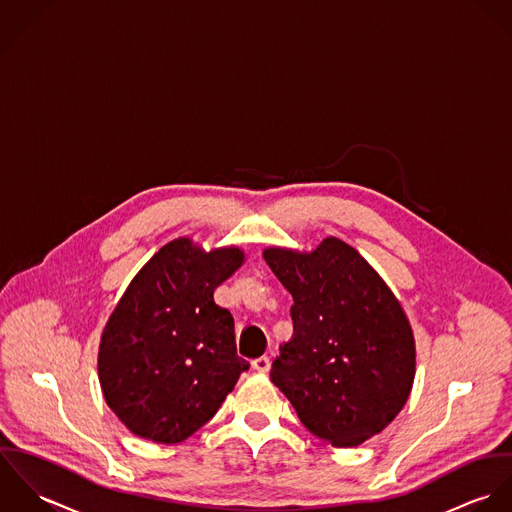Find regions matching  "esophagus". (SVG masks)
<instances>
[{
  "instance_id": "obj_1",
  "label": "esophagus",
  "mask_w": 512,
  "mask_h": 512,
  "mask_svg": "<svg viewBox=\"0 0 512 512\" xmlns=\"http://www.w3.org/2000/svg\"><path fill=\"white\" fill-rule=\"evenodd\" d=\"M269 368H271V360H269L267 356H261V358L253 360V370H257V372H261V374H267Z\"/></svg>"
}]
</instances>
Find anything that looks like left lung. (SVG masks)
I'll return each mask as SVG.
<instances>
[{
  "instance_id": "obj_1",
  "label": "left lung",
  "mask_w": 512,
  "mask_h": 512,
  "mask_svg": "<svg viewBox=\"0 0 512 512\" xmlns=\"http://www.w3.org/2000/svg\"><path fill=\"white\" fill-rule=\"evenodd\" d=\"M263 257L295 301V336L273 362V384L316 437L334 447L368 441L413 388L415 338L404 308L342 239L326 237L312 251L267 247Z\"/></svg>"
}]
</instances>
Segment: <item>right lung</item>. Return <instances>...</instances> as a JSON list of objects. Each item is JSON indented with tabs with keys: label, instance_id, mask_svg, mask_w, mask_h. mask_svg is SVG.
<instances>
[{
	"label": "right lung",
	"instance_id": "right-lung-1",
	"mask_svg": "<svg viewBox=\"0 0 512 512\" xmlns=\"http://www.w3.org/2000/svg\"><path fill=\"white\" fill-rule=\"evenodd\" d=\"M243 263L235 245L205 251L178 237L130 281L104 326L99 382L108 408L134 435L182 443L249 370L237 356L231 312L213 301Z\"/></svg>",
	"mask_w": 512,
	"mask_h": 512
}]
</instances>
